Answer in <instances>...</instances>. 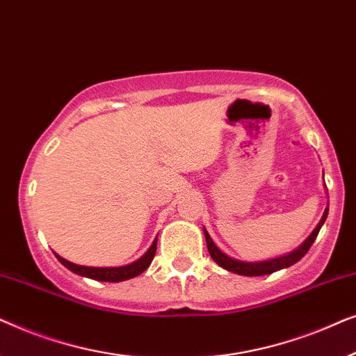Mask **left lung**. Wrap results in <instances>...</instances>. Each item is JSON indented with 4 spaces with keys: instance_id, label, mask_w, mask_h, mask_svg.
<instances>
[{
    "instance_id": "obj_1",
    "label": "left lung",
    "mask_w": 356,
    "mask_h": 356,
    "mask_svg": "<svg viewBox=\"0 0 356 356\" xmlns=\"http://www.w3.org/2000/svg\"><path fill=\"white\" fill-rule=\"evenodd\" d=\"M327 213H329V204L327 207H325V211L323 213V218H321L318 225L313 230V233L306 238V240L301 243V245L296 248L295 251L289 252V254H284V256H279V257H274V259H267V261H259V262H246V261H240V259H233L228 254H225L220 248H218L213 240L209 235L206 228H204V236H206V243H207V250H209V254L213 261L217 262L218 266L223 267V269L228 270V272H233V274H240V275H246V277H257V275H269L272 272H277L280 269H286V267L293 266L295 262H298L301 257H303L306 252L309 251L311 245H313L316 236H318V233L321 230V227L324 225L325 218H327Z\"/></svg>"
}]
</instances>
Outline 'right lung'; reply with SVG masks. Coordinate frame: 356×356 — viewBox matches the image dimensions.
Listing matches in <instances>:
<instances>
[{"label":"right lung","instance_id":"1","mask_svg":"<svg viewBox=\"0 0 356 356\" xmlns=\"http://www.w3.org/2000/svg\"><path fill=\"white\" fill-rule=\"evenodd\" d=\"M155 251H157V238L152 241V245L147 251H145L144 256H140L138 261L131 262V264L126 266H120V267H89V266H79L74 264V262L66 261L65 257H61L60 254H56V259L61 262L66 269H70L71 272H74L77 275L87 277V279L92 280H99V282H123V280H129L133 277H138L139 274L147 269L152 262Z\"/></svg>","mask_w":356,"mask_h":356}]
</instances>
